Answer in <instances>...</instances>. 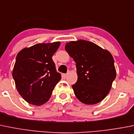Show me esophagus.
<instances>
[{
    "label": "esophagus",
    "mask_w": 134,
    "mask_h": 134,
    "mask_svg": "<svg viewBox=\"0 0 134 134\" xmlns=\"http://www.w3.org/2000/svg\"><path fill=\"white\" fill-rule=\"evenodd\" d=\"M69 74V72H67V73H66V74H64V75H63V76H65V77H67V76H68V75Z\"/></svg>",
    "instance_id": "34e87169"
}]
</instances>
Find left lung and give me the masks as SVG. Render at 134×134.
Returning a JSON list of instances; mask_svg holds the SVG:
<instances>
[{
  "label": "left lung",
  "instance_id": "8db88e82",
  "mask_svg": "<svg viewBox=\"0 0 134 134\" xmlns=\"http://www.w3.org/2000/svg\"><path fill=\"white\" fill-rule=\"evenodd\" d=\"M65 48L76 62L78 79L72 85L76 97L87 105L102 102L109 93L116 78L111 53L84 40L67 42Z\"/></svg>",
  "mask_w": 134,
  "mask_h": 134
}]
</instances>
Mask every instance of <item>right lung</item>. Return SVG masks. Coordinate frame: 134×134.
<instances>
[{
  "instance_id": "obj_1",
  "label": "right lung",
  "mask_w": 134,
  "mask_h": 134,
  "mask_svg": "<svg viewBox=\"0 0 134 134\" xmlns=\"http://www.w3.org/2000/svg\"><path fill=\"white\" fill-rule=\"evenodd\" d=\"M60 42L37 44L18 54L12 76L19 94L29 103L41 105L50 98L62 79L52 56Z\"/></svg>"
}]
</instances>
